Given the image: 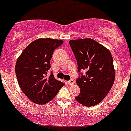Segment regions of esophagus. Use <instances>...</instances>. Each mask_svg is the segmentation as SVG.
Instances as JSON below:
<instances>
[{"label": "esophagus", "mask_w": 131, "mask_h": 131, "mask_svg": "<svg viewBox=\"0 0 131 131\" xmlns=\"http://www.w3.org/2000/svg\"><path fill=\"white\" fill-rule=\"evenodd\" d=\"M67 83H68V85H74V83H75V81H74L73 80V79H70V80L68 81V82H67Z\"/></svg>", "instance_id": "1"}]
</instances>
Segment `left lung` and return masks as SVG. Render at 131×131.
I'll list each match as a JSON object with an SVG mask.
<instances>
[{
	"label": "left lung",
	"instance_id": "left-lung-1",
	"mask_svg": "<svg viewBox=\"0 0 131 131\" xmlns=\"http://www.w3.org/2000/svg\"><path fill=\"white\" fill-rule=\"evenodd\" d=\"M78 63V71L86 70L76 80L80 93L75 97L80 104L92 107L106 97L115 79V70L111 52L92 39L70 40Z\"/></svg>",
	"mask_w": 131,
	"mask_h": 131
}]
</instances>
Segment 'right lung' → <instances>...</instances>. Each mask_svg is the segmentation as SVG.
Listing matches in <instances>:
<instances>
[{"label": "right lung", "mask_w": 131, "mask_h": 131, "mask_svg": "<svg viewBox=\"0 0 131 131\" xmlns=\"http://www.w3.org/2000/svg\"><path fill=\"white\" fill-rule=\"evenodd\" d=\"M63 43L61 40L40 38L28 45L17 60L15 73L19 86L36 104L48 103L64 85L52 73L48 75L53 51Z\"/></svg>", "instance_id": "add662e5"}]
</instances>
